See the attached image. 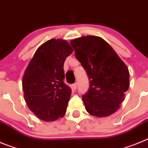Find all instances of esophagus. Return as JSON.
I'll list each match as a JSON object with an SVG mask.
<instances>
[{"instance_id":"obj_1","label":"esophagus","mask_w":148,"mask_h":148,"mask_svg":"<svg viewBox=\"0 0 148 148\" xmlns=\"http://www.w3.org/2000/svg\"><path fill=\"white\" fill-rule=\"evenodd\" d=\"M76 87H77V84H76V83H75V84H72V85H71V87H72V89H73V90H76Z\"/></svg>"}]
</instances>
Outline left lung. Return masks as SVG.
Segmentation results:
<instances>
[{
	"instance_id": "8db88e82",
	"label": "left lung",
	"mask_w": 148,
	"mask_h": 148,
	"mask_svg": "<svg viewBox=\"0 0 148 148\" xmlns=\"http://www.w3.org/2000/svg\"><path fill=\"white\" fill-rule=\"evenodd\" d=\"M70 44L90 80V88L82 96L86 110L97 117L115 113L130 85L125 64L110 44L98 36L78 38Z\"/></svg>"
}]
</instances>
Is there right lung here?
<instances>
[{"instance_id":"right-lung-1","label":"right lung","mask_w":148,"mask_h":148,"mask_svg":"<svg viewBox=\"0 0 148 148\" xmlns=\"http://www.w3.org/2000/svg\"><path fill=\"white\" fill-rule=\"evenodd\" d=\"M73 51L66 40L50 39L38 47L25 70L24 99L40 119L55 121L66 113L72 90L63 81L64 64Z\"/></svg>"}]
</instances>
